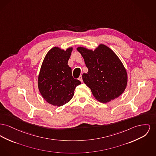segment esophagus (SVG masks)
Wrapping results in <instances>:
<instances>
[{
    "instance_id": "34e87169",
    "label": "esophagus",
    "mask_w": 156,
    "mask_h": 156,
    "mask_svg": "<svg viewBox=\"0 0 156 156\" xmlns=\"http://www.w3.org/2000/svg\"><path fill=\"white\" fill-rule=\"evenodd\" d=\"M78 80H79L81 82H83V76H82V75H81L80 76V77L78 78Z\"/></svg>"
}]
</instances>
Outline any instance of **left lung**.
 Returning a JSON list of instances; mask_svg holds the SVG:
<instances>
[{
	"mask_svg": "<svg viewBox=\"0 0 156 156\" xmlns=\"http://www.w3.org/2000/svg\"><path fill=\"white\" fill-rule=\"evenodd\" d=\"M77 51L83 56L87 73L83 80L98 101L107 103L119 97L127 84V73L119 57L108 46L101 44L94 51L83 47Z\"/></svg>",
	"mask_w": 156,
	"mask_h": 156,
	"instance_id": "left-lung-1",
	"label": "left lung"
}]
</instances>
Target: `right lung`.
I'll use <instances>...</instances> for the list:
<instances>
[{
	"label": "right lung",
	"instance_id": "1",
	"mask_svg": "<svg viewBox=\"0 0 156 156\" xmlns=\"http://www.w3.org/2000/svg\"><path fill=\"white\" fill-rule=\"evenodd\" d=\"M72 48L65 51L58 47L52 48L46 54L38 76V88L48 103L60 107L70 101L80 81L74 79L68 61Z\"/></svg>",
	"mask_w": 156,
	"mask_h": 156
}]
</instances>
